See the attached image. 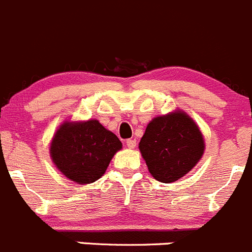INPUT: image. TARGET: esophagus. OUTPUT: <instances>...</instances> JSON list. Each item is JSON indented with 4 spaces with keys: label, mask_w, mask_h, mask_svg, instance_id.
<instances>
[{
    "label": "esophagus",
    "mask_w": 252,
    "mask_h": 252,
    "mask_svg": "<svg viewBox=\"0 0 252 252\" xmlns=\"http://www.w3.org/2000/svg\"><path fill=\"white\" fill-rule=\"evenodd\" d=\"M126 147L130 148V149L135 148V147H137V140H135V139H128V140H126Z\"/></svg>",
    "instance_id": "34e87169"
}]
</instances>
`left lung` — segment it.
<instances>
[{"label": "left lung", "mask_w": 252, "mask_h": 252, "mask_svg": "<svg viewBox=\"0 0 252 252\" xmlns=\"http://www.w3.org/2000/svg\"><path fill=\"white\" fill-rule=\"evenodd\" d=\"M139 149L154 179L168 184L196 165L205 144L194 121L179 110L153 119L140 139Z\"/></svg>", "instance_id": "left-lung-1"}]
</instances>
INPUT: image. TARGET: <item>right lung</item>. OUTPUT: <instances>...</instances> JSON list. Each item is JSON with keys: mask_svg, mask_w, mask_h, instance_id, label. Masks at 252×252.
<instances>
[{"mask_svg": "<svg viewBox=\"0 0 252 252\" xmlns=\"http://www.w3.org/2000/svg\"><path fill=\"white\" fill-rule=\"evenodd\" d=\"M122 142L98 121L63 123L51 144V157L60 171L77 184L102 178Z\"/></svg>", "mask_w": 252, "mask_h": 252, "instance_id": "1", "label": "right lung"}]
</instances>
